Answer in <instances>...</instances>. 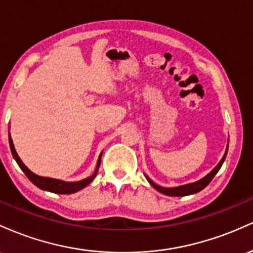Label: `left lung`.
<instances>
[{
    "label": "left lung",
    "instance_id": "left-lung-1",
    "mask_svg": "<svg viewBox=\"0 0 253 253\" xmlns=\"http://www.w3.org/2000/svg\"><path fill=\"white\" fill-rule=\"evenodd\" d=\"M227 152H228V144H227L225 155H223L222 159H221L220 163H218L216 166H215V169H212L211 173H208L206 177H203L202 179L195 181V183L185 184V185H181V186H175V188H163V186H159L154 183V181L150 180L149 178L147 177V175H146V178H147V180L149 181V184L153 186V188H154L155 190H158V191L161 192V194L166 195V196H174V197H179V196H188V195H192V194H197V192H200L201 190H203L204 188H206V186L208 185V184L212 180V178L215 177V174H216V173L218 172V169H220L221 166H222L223 161H225Z\"/></svg>",
    "mask_w": 253,
    "mask_h": 253
}]
</instances>
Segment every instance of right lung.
I'll return each instance as SVG.
<instances>
[{"label": "right lung", "mask_w": 253, "mask_h": 253, "mask_svg": "<svg viewBox=\"0 0 253 253\" xmlns=\"http://www.w3.org/2000/svg\"><path fill=\"white\" fill-rule=\"evenodd\" d=\"M9 146H10V150H12L13 158L15 159V161L18 163L19 167L22 169V172L27 175L28 179L32 181L36 186H38V188L42 190H45V191L55 192V194H64V195L74 194V192H76V191H80L81 189L86 188L90 181L94 179V177L96 175V172H98L99 166H100L101 155H103V153L99 155L95 171L92 175H89L88 178H84V179L79 180V181H63V180H59V179H53V178L41 177V175H37L36 173L30 171V169L25 166V164L22 163L21 159L19 158L18 153L15 152V148H14V144H13L12 137H10V134H9Z\"/></svg>", "instance_id": "obj_1"}]
</instances>
